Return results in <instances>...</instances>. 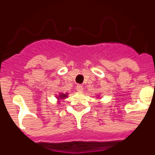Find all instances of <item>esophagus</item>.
Instances as JSON below:
<instances>
[{"label":"esophagus","instance_id":"1","mask_svg":"<svg viewBox=\"0 0 155 155\" xmlns=\"http://www.w3.org/2000/svg\"><path fill=\"white\" fill-rule=\"evenodd\" d=\"M76 89L77 91H79V92H82V91H83V89H84V87H83L82 85H81V84H78V85H77Z\"/></svg>","mask_w":155,"mask_h":155}]
</instances>
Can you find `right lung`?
Returning <instances> with one entry per match:
<instances>
[{
  "label": "right lung",
  "instance_id": "1",
  "mask_svg": "<svg viewBox=\"0 0 155 155\" xmlns=\"http://www.w3.org/2000/svg\"><path fill=\"white\" fill-rule=\"evenodd\" d=\"M68 93H66V94H64V93H60L58 95H57V99H58V102H60V101H61V100L65 99V98L68 96Z\"/></svg>",
  "mask_w": 155,
  "mask_h": 155
}]
</instances>
